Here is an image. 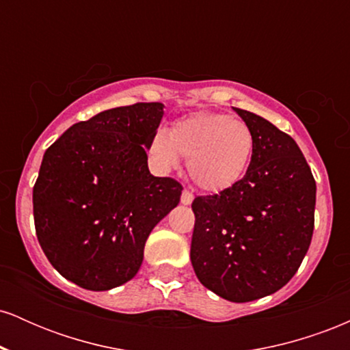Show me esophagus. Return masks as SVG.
<instances>
[{"instance_id":"1","label":"esophagus","mask_w":350,"mask_h":350,"mask_svg":"<svg viewBox=\"0 0 350 350\" xmlns=\"http://www.w3.org/2000/svg\"><path fill=\"white\" fill-rule=\"evenodd\" d=\"M192 200H194V194H192L191 191H187V189H184L183 196H180V202H183L184 206H189V204H192Z\"/></svg>"}]
</instances>
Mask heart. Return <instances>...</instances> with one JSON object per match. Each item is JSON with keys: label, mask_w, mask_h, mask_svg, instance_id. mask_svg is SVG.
<instances>
[{"label": "heart", "mask_w": 350, "mask_h": 350, "mask_svg": "<svg viewBox=\"0 0 350 350\" xmlns=\"http://www.w3.org/2000/svg\"><path fill=\"white\" fill-rule=\"evenodd\" d=\"M255 138L243 120L217 111H198L172 123L170 133L158 130L150 152L163 170H174L180 156L200 189L222 192L243 178L250 164Z\"/></svg>", "instance_id": "heart-1"}]
</instances>
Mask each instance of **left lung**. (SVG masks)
Here are the masks:
<instances>
[{"label": "left lung", "instance_id": "1", "mask_svg": "<svg viewBox=\"0 0 350 350\" xmlns=\"http://www.w3.org/2000/svg\"><path fill=\"white\" fill-rule=\"evenodd\" d=\"M234 110L253 131L252 161L235 186L194 199L191 262L204 286L247 303L276 293L298 271L314 230L316 180L290 135Z\"/></svg>", "mask_w": 350, "mask_h": 350}]
</instances>
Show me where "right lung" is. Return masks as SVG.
I'll return each mask as SVG.
<instances>
[{"mask_svg":"<svg viewBox=\"0 0 350 350\" xmlns=\"http://www.w3.org/2000/svg\"><path fill=\"white\" fill-rule=\"evenodd\" d=\"M163 103L116 107L72 124L44 152L33 189L39 245L64 278L90 291L130 281L148 235L183 186L148 170Z\"/></svg>","mask_w":350,"mask_h":350,"instance_id":"obj_1","label":"right lung"}]
</instances>
